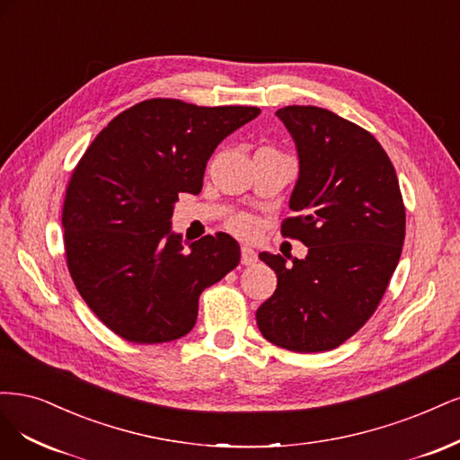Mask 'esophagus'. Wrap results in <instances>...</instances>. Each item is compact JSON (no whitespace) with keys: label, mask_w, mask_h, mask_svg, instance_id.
Instances as JSON below:
<instances>
[{"label":"esophagus","mask_w":460,"mask_h":460,"mask_svg":"<svg viewBox=\"0 0 460 460\" xmlns=\"http://www.w3.org/2000/svg\"><path fill=\"white\" fill-rule=\"evenodd\" d=\"M256 261H258L256 252L252 250V248H248V246H243L241 248V263L243 265H254Z\"/></svg>","instance_id":"esophagus-1"}]
</instances>
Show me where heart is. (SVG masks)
Masks as SVG:
<instances>
[{"label":"heart","mask_w":460,"mask_h":460,"mask_svg":"<svg viewBox=\"0 0 460 460\" xmlns=\"http://www.w3.org/2000/svg\"><path fill=\"white\" fill-rule=\"evenodd\" d=\"M231 227L236 233H241V234H252V233H254V229H256V224H254V219H252L250 216L241 214V216H236V217L231 219Z\"/></svg>","instance_id":"1"}]
</instances>
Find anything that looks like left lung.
Instances as JSON below:
<instances>
[{"label":"left lung","instance_id":"obj_1","mask_svg":"<svg viewBox=\"0 0 460 460\" xmlns=\"http://www.w3.org/2000/svg\"><path fill=\"white\" fill-rule=\"evenodd\" d=\"M300 158L283 236L307 246L290 268L261 252L277 290L258 311L271 344L298 353L334 349L375 314L405 241V206L394 164L361 126L319 107L275 112Z\"/></svg>","mask_w":460,"mask_h":460}]
</instances>
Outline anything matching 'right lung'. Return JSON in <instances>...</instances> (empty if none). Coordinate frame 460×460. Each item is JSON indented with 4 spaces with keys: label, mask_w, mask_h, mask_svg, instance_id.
Segmentation results:
<instances>
[{
    "label": "right lung",
    "mask_w": 460,
    "mask_h": 460,
    "mask_svg": "<svg viewBox=\"0 0 460 460\" xmlns=\"http://www.w3.org/2000/svg\"><path fill=\"white\" fill-rule=\"evenodd\" d=\"M258 107L146 99L109 122L74 168L63 204L65 252L84 302L120 338L162 344L197 323L199 296L233 271L227 233L189 243L172 233L180 192L199 195L204 170Z\"/></svg>",
    "instance_id": "add662e5"
}]
</instances>
